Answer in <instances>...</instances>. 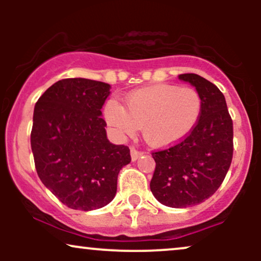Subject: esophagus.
<instances>
[{
	"instance_id": "1",
	"label": "esophagus",
	"mask_w": 261,
	"mask_h": 261,
	"mask_svg": "<svg viewBox=\"0 0 261 261\" xmlns=\"http://www.w3.org/2000/svg\"><path fill=\"white\" fill-rule=\"evenodd\" d=\"M130 153H131V160H133L134 162L139 160V158L141 157V155L143 154L142 152H139V151H136V149H135V148H131V149H130Z\"/></svg>"
}]
</instances>
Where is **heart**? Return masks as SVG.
I'll return each mask as SVG.
<instances>
[{
  "instance_id": "b5f03b06",
  "label": "heart",
  "mask_w": 261,
  "mask_h": 261,
  "mask_svg": "<svg viewBox=\"0 0 261 261\" xmlns=\"http://www.w3.org/2000/svg\"><path fill=\"white\" fill-rule=\"evenodd\" d=\"M201 110V97L194 88L155 85L128 93L124 107L109 100L104 119L116 136H133L141 127L148 146L166 148L193 131Z\"/></svg>"
}]
</instances>
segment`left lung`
Segmentation results:
<instances>
[{
	"label": "left lung",
	"instance_id": "left-lung-1",
	"mask_svg": "<svg viewBox=\"0 0 261 261\" xmlns=\"http://www.w3.org/2000/svg\"><path fill=\"white\" fill-rule=\"evenodd\" d=\"M178 79L195 87L201 115L181 142L152 153L155 169L149 188L161 203L182 208L203 202L222 184L233 157V122L224 95L214 83L195 73Z\"/></svg>",
	"mask_w": 261,
	"mask_h": 261
}]
</instances>
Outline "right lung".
I'll list each match as a JSON object with an SVG mask.
<instances>
[{
    "mask_svg": "<svg viewBox=\"0 0 261 261\" xmlns=\"http://www.w3.org/2000/svg\"><path fill=\"white\" fill-rule=\"evenodd\" d=\"M110 85L87 79L58 81L39 98L31 134L43 184L67 207L92 211L115 197L130 149L107 137L101 107Z\"/></svg>",
    "mask_w": 261,
    "mask_h": 261,
    "instance_id": "1",
    "label": "right lung"
}]
</instances>
